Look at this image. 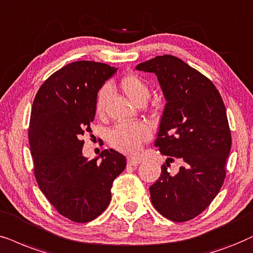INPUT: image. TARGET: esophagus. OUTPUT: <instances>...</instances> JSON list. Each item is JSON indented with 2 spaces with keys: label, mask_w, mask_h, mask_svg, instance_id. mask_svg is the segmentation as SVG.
Listing matches in <instances>:
<instances>
[{
  "label": "esophagus",
  "mask_w": 253,
  "mask_h": 253,
  "mask_svg": "<svg viewBox=\"0 0 253 253\" xmlns=\"http://www.w3.org/2000/svg\"><path fill=\"white\" fill-rule=\"evenodd\" d=\"M142 162L141 159L139 158H128L127 159V164H128L129 166H137L140 165Z\"/></svg>",
  "instance_id": "1"
}]
</instances>
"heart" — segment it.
<instances>
[{
	"label": "heart",
	"mask_w": 253,
	"mask_h": 253,
	"mask_svg": "<svg viewBox=\"0 0 253 253\" xmlns=\"http://www.w3.org/2000/svg\"><path fill=\"white\" fill-rule=\"evenodd\" d=\"M123 91L134 104L146 103L149 98V88L145 82L136 75H126L120 81ZM111 94L110 85H104L98 91L95 98V113L104 112L105 104ZM150 128L142 121L118 124L108 132V141L111 146L124 153H136L141 143L148 140Z\"/></svg>",
	"instance_id": "heart-1"
}]
</instances>
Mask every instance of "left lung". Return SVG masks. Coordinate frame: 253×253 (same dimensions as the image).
Listing matches in <instances>:
<instances>
[{"instance_id": "1", "label": "left lung", "mask_w": 253, "mask_h": 253, "mask_svg": "<svg viewBox=\"0 0 253 253\" xmlns=\"http://www.w3.org/2000/svg\"><path fill=\"white\" fill-rule=\"evenodd\" d=\"M135 69L154 73L166 100L155 146L168 158L159 180L150 185V200L172 222L193 219L224 182L231 149L224 103L207 77L177 57L156 56ZM174 159L181 167L172 175L167 166Z\"/></svg>"}]
</instances>
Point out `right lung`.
Here are the masks:
<instances>
[{"instance_id": "add662e5", "label": "right lung", "mask_w": 253, "mask_h": 253, "mask_svg": "<svg viewBox=\"0 0 253 253\" xmlns=\"http://www.w3.org/2000/svg\"><path fill=\"white\" fill-rule=\"evenodd\" d=\"M117 71L104 63H70L43 83L33 104L29 143L37 183L57 211L77 223L106 209L112 183L126 167V158L114 149L92 160L83 154L98 91Z\"/></svg>"}]
</instances>
